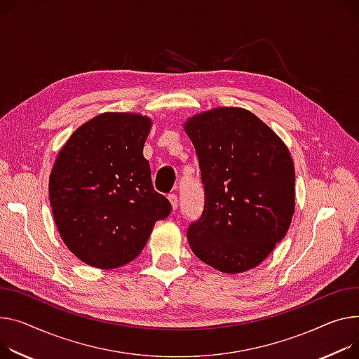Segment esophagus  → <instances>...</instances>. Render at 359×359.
Wrapping results in <instances>:
<instances>
[{"label": "esophagus", "mask_w": 359, "mask_h": 359, "mask_svg": "<svg viewBox=\"0 0 359 359\" xmlns=\"http://www.w3.org/2000/svg\"><path fill=\"white\" fill-rule=\"evenodd\" d=\"M169 201H170V203H172V208H173V209H177V206H179V198H177V195H176V194L169 195Z\"/></svg>", "instance_id": "34e87169"}]
</instances>
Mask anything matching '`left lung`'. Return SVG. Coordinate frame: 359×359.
<instances>
[{
  "instance_id": "left-lung-1",
  "label": "left lung",
  "mask_w": 359,
  "mask_h": 359,
  "mask_svg": "<svg viewBox=\"0 0 359 359\" xmlns=\"http://www.w3.org/2000/svg\"><path fill=\"white\" fill-rule=\"evenodd\" d=\"M199 160L203 210L187 225L195 255L222 273L261 264L294 212V165L283 141L243 108H217L184 126Z\"/></svg>"
}]
</instances>
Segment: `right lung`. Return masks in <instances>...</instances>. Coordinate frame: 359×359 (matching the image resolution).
I'll use <instances>...</instances> for the list:
<instances>
[{"label":"right lung","instance_id":"obj_1","mask_svg":"<svg viewBox=\"0 0 359 359\" xmlns=\"http://www.w3.org/2000/svg\"><path fill=\"white\" fill-rule=\"evenodd\" d=\"M150 127L137 114H101L72 134L56 158L49 180L53 218L66 247L92 267L126 266L172 212L142 156Z\"/></svg>","mask_w":359,"mask_h":359}]
</instances>
